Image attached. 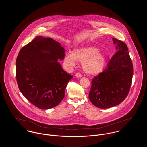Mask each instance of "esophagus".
Instances as JSON below:
<instances>
[{"label":"esophagus","instance_id":"34e87169","mask_svg":"<svg viewBox=\"0 0 147 147\" xmlns=\"http://www.w3.org/2000/svg\"><path fill=\"white\" fill-rule=\"evenodd\" d=\"M75 76L78 78H80L82 77V75L80 73H77L75 74Z\"/></svg>","mask_w":147,"mask_h":147}]
</instances>
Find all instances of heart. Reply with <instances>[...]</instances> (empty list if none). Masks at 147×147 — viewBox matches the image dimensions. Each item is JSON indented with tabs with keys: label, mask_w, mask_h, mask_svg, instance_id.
I'll return each mask as SVG.
<instances>
[{
	"label": "heart",
	"mask_w": 147,
	"mask_h": 147,
	"mask_svg": "<svg viewBox=\"0 0 147 147\" xmlns=\"http://www.w3.org/2000/svg\"><path fill=\"white\" fill-rule=\"evenodd\" d=\"M76 60L83 63L84 71L89 75H97L103 71L106 64L105 55L93 46H85L75 49L72 53L65 54L64 63L69 68L74 67Z\"/></svg>",
	"instance_id": "b5f03b06"
}]
</instances>
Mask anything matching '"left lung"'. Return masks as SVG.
Masks as SVG:
<instances>
[{
	"instance_id": "8db88e82",
	"label": "left lung",
	"mask_w": 147,
	"mask_h": 147,
	"mask_svg": "<svg viewBox=\"0 0 147 147\" xmlns=\"http://www.w3.org/2000/svg\"><path fill=\"white\" fill-rule=\"evenodd\" d=\"M116 53L103 72L92 79L89 98L97 107L119 105L127 96L132 83L133 66L126 43L113 38Z\"/></svg>"
}]
</instances>
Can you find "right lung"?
<instances>
[{
    "label": "right lung",
    "mask_w": 147,
    "mask_h": 147,
    "mask_svg": "<svg viewBox=\"0 0 147 147\" xmlns=\"http://www.w3.org/2000/svg\"><path fill=\"white\" fill-rule=\"evenodd\" d=\"M64 49L54 40L37 36L21 48L16 59V79L23 96L41 109L58 105L68 82L74 77L65 72Z\"/></svg>",
    "instance_id": "right-lung-1"
}]
</instances>
